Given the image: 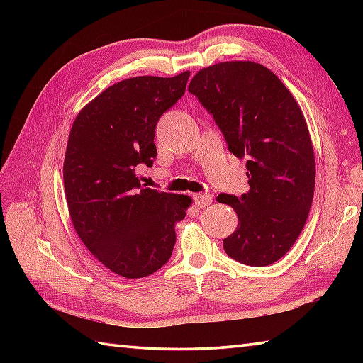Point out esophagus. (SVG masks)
I'll return each mask as SVG.
<instances>
[{"mask_svg":"<svg viewBox=\"0 0 363 363\" xmlns=\"http://www.w3.org/2000/svg\"><path fill=\"white\" fill-rule=\"evenodd\" d=\"M194 201L199 207V209H204V207L212 204V195L211 194H198L194 196Z\"/></svg>","mask_w":363,"mask_h":363,"instance_id":"obj_1","label":"esophagus"}]
</instances>
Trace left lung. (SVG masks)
<instances>
[{"label": "left lung", "instance_id": "obj_1", "mask_svg": "<svg viewBox=\"0 0 363 363\" xmlns=\"http://www.w3.org/2000/svg\"><path fill=\"white\" fill-rule=\"evenodd\" d=\"M189 91L212 115L229 151L246 159L248 194L217 198L238 217L223 248L240 264L272 265L296 242L313 199L315 156L303 111L272 70L251 60L206 67Z\"/></svg>", "mask_w": 363, "mask_h": 363}]
</instances>
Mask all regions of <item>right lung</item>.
Segmentation results:
<instances>
[{
	"label": "right lung",
	"instance_id": "right-lung-1",
	"mask_svg": "<svg viewBox=\"0 0 363 363\" xmlns=\"http://www.w3.org/2000/svg\"><path fill=\"white\" fill-rule=\"evenodd\" d=\"M190 72L173 78L137 76L107 87L74 118L64 160L73 226L87 250L128 279L164 267L174 225L191 198L140 186L135 167H152L159 118L186 91Z\"/></svg>",
	"mask_w": 363,
	"mask_h": 363
}]
</instances>
